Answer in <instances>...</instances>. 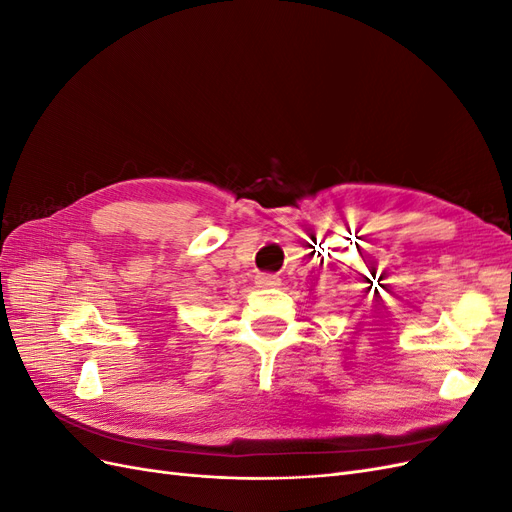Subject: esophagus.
Here are the masks:
<instances>
[{"instance_id": "esophagus-1", "label": "esophagus", "mask_w": 512, "mask_h": 512, "mask_svg": "<svg viewBox=\"0 0 512 512\" xmlns=\"http://www.w3.org/2000/svg\"><path fill=\"white\" fill-rule=\"evenodd\" d=\"M256 284L260 288H275V286H280V277L273 275V273H260L256 277Z\"/></svg>"}]
</instances>
